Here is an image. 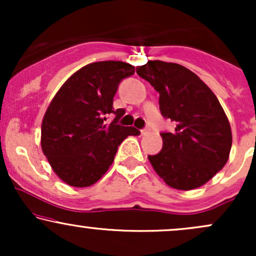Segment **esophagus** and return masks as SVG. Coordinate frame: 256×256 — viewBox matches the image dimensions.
Here are the masks:
<instances>
[{
  "label": "esophagus",
  "instance_id": "1",
  "mask_svg": "<svg viewBox=\"0 0 256 256\" xmlns=\"http://www.w3.org/2000/svg\"><path fill=\"white\" fill-rule=\"evenodd\" d=\"M149 132H150V128H144L143 130H140V134H143V136H146V134H148Z\"/></svg>",
  "mask_w": 256,
  "mask_h": 256
}]
</instances>
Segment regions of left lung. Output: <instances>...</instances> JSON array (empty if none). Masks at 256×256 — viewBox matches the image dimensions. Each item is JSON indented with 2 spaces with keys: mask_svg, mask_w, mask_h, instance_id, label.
<instances>
[{
  "mask_svg": "<svg viewBox=\"0 0 256 256\" xmlns=\"http://www.w3.org/2000/svg\"><path fill=\"white\" fill-rule=\"evenodd\" d=\"M158 91L164 118L176 122L162 132V149L149 155L152 168L178 190L202 186L228 162L230 122L214 92L195 73L178 64L154 60L136 68Z\"/></svg>",
  "mask_w": 256,
  "mask_h": 256,
  "instance_id": "obj_1",
  "label": "left lung"
}]
</instances>
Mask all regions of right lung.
<instances>
[{
  "mask_svg": "<svg viewBox=\"0 0 256 256\" xmlns=\"http://www.w3.org/2000/svg\"><path fill=\"white\" fill-rule=\"evenodd\" d=\"M134 73L122 61H100L82 67L64 82L52 100L42 122L40 146L52 171L76 188L95 184L113 164L120 143L140 134L118 125L125 114L114 110L120 82ZM116 114L110 124L108 114Z\"/></svg>",
  "mask_w": 256,
  "mask_h": 256,
  "instance_id": "obj_1",
  "label": "right lung"
}]
</instances>
